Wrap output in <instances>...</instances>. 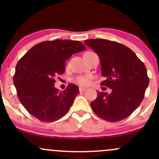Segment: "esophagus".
I'll return each mask as SVG.
<instances>
[{
    "label": "esophagus",
    "instance_id": "1",
    "mask_svg": "<svg viewBox=\"0 0 159 159\" xmlns=\"http://www.w3.org/2000/svg\"><path fill=\"white\" fill-rule=\"evenodd\" d=\"M87 90V89L85 88V87H79V91L81 93H83V92H84V91Z\"/></svg>",
    "mask_w": 159,
    "mask_h": 159
}]
</instances>
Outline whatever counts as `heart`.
Returning <instances> with one entry per match:
<instances>
[{
	"instance_id": "b5f03b06",
	"label": "heart",
	"mask_w": 159,
	"mask_h": 159,
	"mask_svg": "<svg viewBox=\"0 0 159 159\" xmlns=\"http://www.w3.org/2000/svg\"><path fill=\"white\" fill-rule=\"evenodd\" d=\"M75 83L81 86H87L90 84V78L89 76H78L75 78Z\"/></svg>"
}]
</instances>
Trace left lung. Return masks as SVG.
<instances>
[{
    "label": "left lung",
    "instance_id": "left-lung-1",
    "mask_svg": "<svg viewBox=\"0 0 159 159\" xmlns=\"http://www.w3.org/2000/svg\"><path fill=\"white\" fill-rule=\"evenodd\" d=\"M84 43L99 57L105 78L101 85L112 90L110 94L98 92L91 107L107 121L125 119L140 105L149 85L145 65L130 48L116 42L93 39Z\"/></svg>",
    "mask_w": 159,
    "mask_h": 159
}]
</instances>
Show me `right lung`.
I'll use <instances>...</instances> for the list:
<instances>
[{"label":"right lung","mask_w":159,"mask_h":159,"mask_svg":"<svg viewBox=\"0 0 159 159\" xmlns=\"http://www.w3.org/2000/svg\"><path fill=\"white\" fill-rule=\"evenodd\" d=\"M86 49L81 42L55 39L34 45L18 62L13 82L27 112L40 121L61 119L73 104L79 89L69 84L63 92L54 87L55 78L66 70V61Z\"/></svg>","instance_id":"add662e5"}]
</instances>
